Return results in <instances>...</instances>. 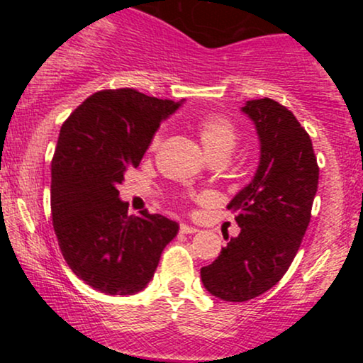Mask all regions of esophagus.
<instances>
[{
  "label": "esophagus",
  "instance_id": "esophagus-1",
  "mask_svg": "<svg viewBox=\"0 0 363 363\" xmlns=\"http://www.w3.org/2000/svg\"><path fill=\"white\" fill-rule=\"evenodd\" d=\"M196 232H198V228H196V227H191V225L181 223V234H196Z\"/></svg>",
  "mask_w": 363,
  "mask_h": 363
}]
</instances>
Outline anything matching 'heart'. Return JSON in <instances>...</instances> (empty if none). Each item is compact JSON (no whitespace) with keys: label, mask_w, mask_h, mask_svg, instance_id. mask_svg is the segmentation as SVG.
Wrapping results in <instances>:
<instances>
[{"label":"heart","mask_w":363,"mask_h":363,"mask_svg":"<svg viewBox=\"0 0 363 363\" xmlns=\"http://www.w3.org/2000/svg\"><path fill=\"white\" fill-rule=\"evenodd\" d=\"M198 136L208 157H213L216 153H230L237 141L234 124L222 116H206L199 121ZM160 141L162 133H157L152 140V150H155Z\"/></svg>","instance_id":"heart-1"}]
</instances>
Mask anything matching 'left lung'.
<instances>
[{"mask_svg": "<svg viewBox=\"0 0 363 363\" xmlns=\"http://www.w3.org/2000/svg\"><path fill=\"white\" fill-rule=\"evenodd\" d=\"M240 111L259 138V164L230 199L240 234L201 268L213 297L245 302L277 285L290 268L311 222L319 167L312 141L297 118L273 99L247 101Z\"/></svg>", "mask_w": 363, "mask_h": 363, "instance_id": "left-lung-1", "label": "left lung"}]
</instances>
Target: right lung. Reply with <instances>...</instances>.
I'll return each mask as SVG.
<instances>
[{
	"label": "right lung",
	"mask_w": 363,
	"mask_h": 363,
	"mask_svg": "<svg viewBox=\"0 0 363 363\" xmlns=\"http://www.w3.org/2000/svg\"><path fill=\"white\" fill-rule=\"evenodd\" d=\"M181 106L133 89L102 90L62 124L51 164L54 232L72 272L102 294L143 290L177 235L179 223L165 216L128 215L118 186Z\"/></svg>",
	"instance_id": "1"
}]
</instances>
